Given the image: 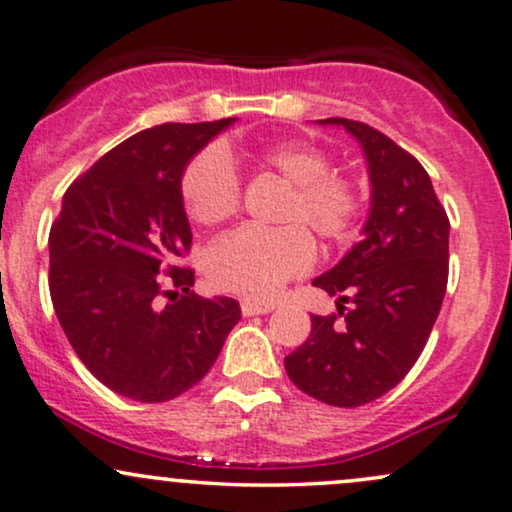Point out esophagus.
<instances>
[{
    "mask_svg": "<svg viewBox=\"0 0 512 512\" xmlns=\"http://www.w3.org/2000/svg\"><path fill=\"white\" fill-rule=\"evenodd\" d=\"M275 308V304H268V301H256V299H244L242 301V313L246 318H251V315H263V313H270Z\"/></svg>",
    "mask_w": 512,
    "mask_h": 512,
    "instance_id": "34e87169",
    "label": "esophagus"
}]
</instances>
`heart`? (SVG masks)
<instances>
[{
  "label": "heart",
  "mask_w": 512,
  "mask_h": 512,
  "mask_svg": "<svg viewBox=\"0 0 512 512\" xmlns=\"http://www.w3.org/2000/svg\"><path fill=\"white\" fill-rule=\"evenodd\" d=\"M261 168L277 173L292 189L280 211L282 227H239L208 246L206 270L213 285L273 299L292 277L313 266L311 235L323 242H342L353 232L363 211L361 187L346 175L330 173V156L304 140L268 144L256 154ZM180 197L199 225L213 227L239 211L242 187L230 156L220 147L199 151L182 170Z\"/></svg>",
  "instance_id": "heart-1"
}]
</instances>
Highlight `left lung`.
Masks as SVG:
<instances>
[{"label":"left lung","mask_w":512,"mask_h":512,"mask_svg":"<svg viewBox=\"0 0 512 512\" xmlns=\"http://www.w3.org/2000/svg\"><path fill=\"white\" fill-rule=\"evenodd\" d=\"M318 123L344 128L361 144L370 211L361 242L313 280L337 299L344 323L311 315V337L285 358V370L313 399L356 408L394 389L425 349L449 280L451 225L415 156L365 123Z\"/></svg>","instance_id":"1"}]
</instances>
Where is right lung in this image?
Wrapping results in <instances>:
<instances>
[{
    "label": "right lung",
    "instance_id": "right-lung-1",
    "mask_svg": "<svg viewBox=\"0 0 512 512\" xmlns=\"http://www.w3.org/2000/svg\"><path fill=\"white\" fill-rule=\"evenodd\" d=\"M235 121L128 137L68 187L49 232L56 318L87 370L132 401L192 389L242 318L235 299L189 292L194 273L173 266L192 244L182 170Z\"/></svg>",
    "mask_w": 512,
    "mask_h": 512
}]
</instances>
